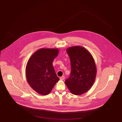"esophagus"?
<instances>
[{
	"mask_svg": "<svg viewBox=\"0 0 122 122\" xmlns=\"http://www.w3.org/2000/svg\"><path fill=\"white\" fill-rule=\"evenodd\" d=\"M60 80H64V79H65V77H64V76H61V77H60Z\"/></svg>",
	"mask_w": 122,
	"mask_h": 122,
	"instance_id": "obj_1",
	"label": "esophagus"
}]
</instances>
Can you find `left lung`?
<instances>
[{
    "mask_svg": "<svg viewBox=\"0 0 122 122\" xmlns=\"http://www.w3.org/2000/svg\"><path fill=\"white\" fill-rule=\"evenodd\" d=\"M66 51L71 70L65 83L72 94L80 95L87 92L94 83L97 72L95 61L90 52L82 46L70 47Z\"/></svg>",
    "mask_w": 122,
    "mask_h": 122,
    "instance_id": "obj_1",
    "label": "left lung"
}]
</instances>
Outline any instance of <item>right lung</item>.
I'll return each instance as SVG.
<instances>
[{
    "label": "right lung",
    "mask_w": 122,
    "mask_h": 122,
    "mask_svg": "<svg viewBox=\"0 0 122 122\" xmlns=\"http://www.w3.org/2000/svg\"><path fill=\"white\" fill-rule=\"evenodd\" d=\"M59 52L57 48H41L28 61L26 67L27 82L40 94H48L60 80L52 65V61Z\"/></svg>",
    "instance_id": "obj_1"
}]
</instances>
